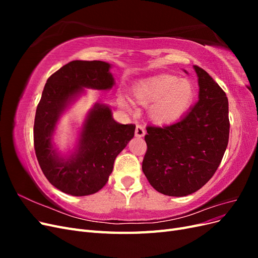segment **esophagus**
I'll return each instance as SVG.
<instances>
[{"label":"esophagus","mask_w":258,"mask_h":258,"mask_svg":"<svg viewBox=\"0 0 258 258\" xmlns=\"http://www.w3.org/2000/svg\"><path fill=\"white\" fill-rule=\"evenodd\" d=\"M145 136V129L143 126H140V124H138V126L136 127V137L138 138H142Z\"/></svg>","instance_id":"1"}]
</instances>
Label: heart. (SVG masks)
Instances as JSON below:
<instances>
[{"instance_id":"b5f03b06","label":"heart","mask_w":258,"mask_h":258,"mask_svg":"<svg viewBox=\"0 0 258 258\" xmlns=\"http://www.w3.org/2000/svg\"><path fill=\"white\" fill-rule=\"evenodd\" d=\"M134 95L143 105L154 102L150 110L151 117L159 123H167L178 119L187 112L192 103L195 91L188 80L159 75L137 85ZM122 104L127 106L124 101Z\"/></svg>"}]
</instances>
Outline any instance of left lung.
<instances>
[{
    "label": "left lung",
    "instance_id": "1",
    "mask_svg": "<svg viewBox=\"0 0 258 258\" xmlns=\"http://www.w3.org/2000/svg\"><path fill=\"white\" fill-rule=\"evenodd\" d=\"M194 69L198 102L176 122L146 128L142 170L154 188L167 196L183 197L200 189L215 173L228 144L226 93L204 69Z\"/></svg>",
    "mask_w": 258,
    "mask_h": 258
}]
</instances>
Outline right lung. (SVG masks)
<instances>
[{
	"label": "right lung",
	"instance_id": "add662e5",
	"mask_svg": "<svg viewBox=\"0 0 258 258\" xmlns=\"http://www.w3.org/2000/svg\"><path fill=\"white\" fill-rule=\"evenodd\" d=\"M111 64L75 60L59 69L46 83L34 119V148L49 183L72 196H88L108 181L115 158L134 138L136 124L114 120L110 106L96 103L85 117L72 152L62 155L54 146L57 123L85 88L108 90L115 85Z\"/></svg>",
	"mask_w": 258,
	"mask_h": 258
}]
</instances>
